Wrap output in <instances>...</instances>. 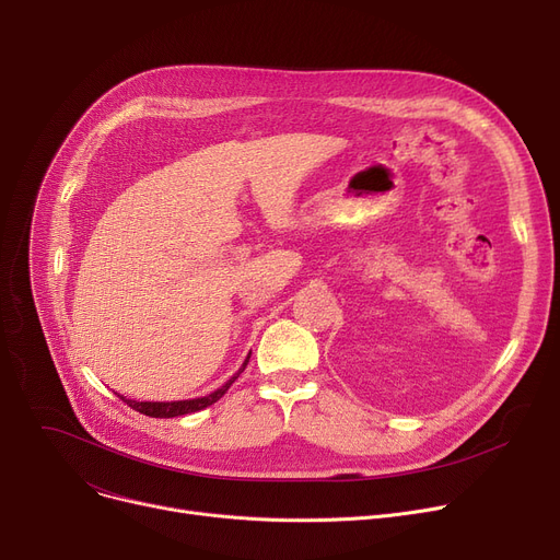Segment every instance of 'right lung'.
I'll return each mask as SVG.
<instances>
[{
	"label": "right lung",
	"instance_id": "1",
	"mask_svg": "<svg viewBox=\"0 0 560 560\" xmlns=\"http://www.w3.org/2000/svg\"><path fill=\"white\" fill-rule=\"evenodd\" d=\"M247 363H249V357L245 359V363H243V368L235 372L226 384L222 386V388H218L215 393H211V395H206V397H197V399H184V401H136V399H125L133 410H138V413H142V416H150V418H179V416H188V413H197V410H201V408H206V406H211V404H215L229 388H231V384L235 378L241 376V372L247 368Z\"/></svg>",
	"mask_w": 560,
	"mask_h": 560
}]
</instances>
